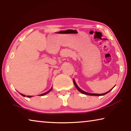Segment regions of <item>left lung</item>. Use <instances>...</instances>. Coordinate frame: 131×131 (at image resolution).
<instances>
[{"label": "left lung", "mask_w": 131, "mask_h": 131, "mask_svg": "<svg viewBox=\"0 0 131 131\" xmlns=\"http://www.w3.org/2000/svg\"><path fill=\"white\" fill-rule=\"evenodd\" d=\"M73 83H74V86H75V87L76 88V89H78V90L79 91V92H81L82 94H85V95H91V96H101V95H104L107 94V93H108L109 92H110V91L111 90H112V89L114 87V86L112 89H111V90L108 91V92H105V93H104V94H91V93H88V92H85V91H83V90H82L81 89L79 88V87L77 85V84H76V82H75V80H74V79H73Z\"/></svg>", "instance_id": "left-lung-1"}]
</instances>
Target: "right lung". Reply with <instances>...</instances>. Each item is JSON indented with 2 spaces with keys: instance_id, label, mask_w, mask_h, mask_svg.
<instances>
[{
  "instance_id": "1",
  "label": "right lung",
  "mask_w": 131,
  "mask_h": 131,
  "mask_svg": "<svg viewBox=\"0 0 131 131\" xmlns=\"http://www.w3.org/2000/svg\"><path fill=\"white\" fill-rule=\"evenodd\" d=\"M52 89V88H51V89H49V91H47V92H45V93H43V94H40V95H39L40 96H43V95H46V94H48V93H49L50 91H51ZM22 96H26V95H23V94H20ZM27 97H31V96H28V95H27Z\"/></svg>"
}]
</instances>
